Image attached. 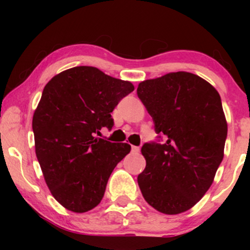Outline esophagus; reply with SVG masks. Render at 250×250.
<instances>
[{"label": "esophagus", "mask_w": 250, "mask_h": 250, "mask_svg": "<svg viewBox=\"0 0 250 250\" xmlns=\"http://www.w3.org/2000/svg\"><path fill=\"white\" fill-rule=\"evenodd\" d=\"M131 151H133V153H139V151H140V147H136V146H133V147H131Z\"/></svg>", "instance_id": "esophagus-1"}]
</instances>
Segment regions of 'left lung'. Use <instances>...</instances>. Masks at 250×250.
Wrapping results in <instances>:
<instances>
[{
    "instance_id": "1",
    "label": "left lung",
    "mask_w": 250,
    "mask_h": 250,
    "mask_svg": "<svg viewBox=\"0 0 250 250\" xmlns=\"http://www.w3.org/2000/svg\"><path fill=\"white\" fill-rule=\"evenodd\" d=\"M137 96L166 137L141 149L147 163L137 176L141 193L160 213L187 211L210 188L225 155L228 125L220 94L202 77L176 71L141 82Z\"/></svg>"
}]
</instances>
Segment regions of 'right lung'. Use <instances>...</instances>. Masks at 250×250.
<instances>
[{
	"instance_id": "right-lung-1",
	"label": "right lung",
	"mask_w": 250,
	"mask_h": 250,
	"mask_svg": "<svg viewBox=\"0 0 250 250\" xmlns=\"http://www.w3.org/2000/svg\"><path fill=\"white\" fill-rule=\"evenodd\" d=\"M133 83L95 67H74L45 84L33 116L35 153L45 183L60 205L74 213L95 208L109 176L130 151L128 143L96 137L111 129V111Z\"/></svg>"
}]
</instances>
